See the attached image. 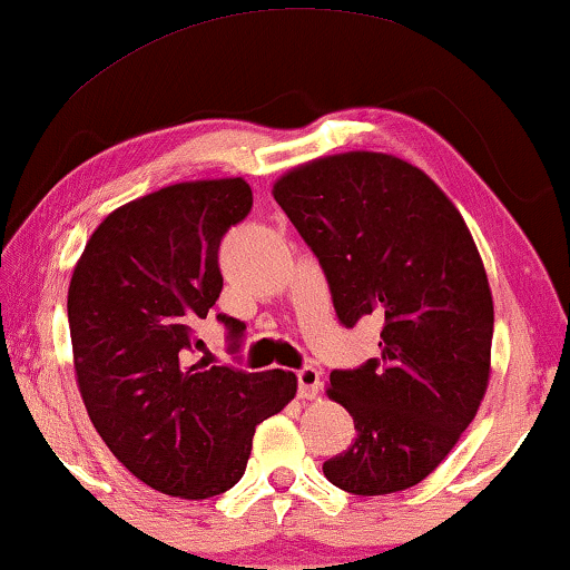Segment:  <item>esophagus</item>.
<instances>
[{"label":"esophagus","mask_w":570,"mask_h":570,"mask_svg":"<svg viewBox=\"0 0 570 570\" xmlns=\"http://www.w3.org/2000/svg\"><path fill=\"white\" fill-rule=\"evenodd\" d=\"M321 391V373L316 367H303L298 370V395L301 399H316Z\"/></svg>","instance_id":"esophagus-1"}]
</instances>
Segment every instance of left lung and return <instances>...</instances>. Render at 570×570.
<instances>
[{"mask_svg": "<svg viewBox=\"0 0 570 570\" xmlns=\"http://www.w3.org/2000/svg\"><path fill=\"white\" fill-rule=\"evenodd\" d=\"M272 195L316 254L346 328L381 316V357L328 375L357 436L326 460L346 493L422 483L475 419L491 375L493 298L481 254L450 197L391 154L321 156Z\"/></svg>", "mask_w": 570, "mask_h": 570, "instance_id": "8db88e82", "label": "left lung"}]
</instances>
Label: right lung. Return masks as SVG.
Returning <instances> with one entry per match:
<instances>
[{
  "instance_id": "obj_1",
  "label": "right lung",
  "mask_w": 570,
  "mask_h": 570,
  "mask_svg": "<svg viewBox=\"0 0 570 570\" xmlns=\"http://www.w3.org/2000/svg\"><path fill=\"white\" fill-rule=\"evenodd\" d=\"M252 210L242 177L156 189L112 210L73 267L69 328L87 414L151 489L210 499L242 481L259 422L295 399L285 370L195 360V324L216 305L218 246ZM234 350L242 321L224 316Z\"/></svg>"
}]
</instances>
